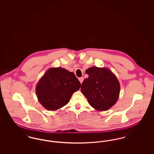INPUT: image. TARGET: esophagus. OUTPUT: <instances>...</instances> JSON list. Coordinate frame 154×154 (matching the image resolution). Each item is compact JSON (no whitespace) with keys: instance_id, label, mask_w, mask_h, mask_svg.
Masks as SVG:
<instances>
[{"instance_id":"esophagus-1","label":"esophagus","mask_w":154,"mask_h":154,"mask_svg":"<svg viewBox=\"0 0 154 154\" xmlns=\"http://www.w3.org/2000/svg\"><path fill=\"white\" fill-rule=\"evenodd\" d=\"M79 80L80 81V82H81V84H82V81L84 80V78L83 77H80V78H79Z\"/></svg>"}]
</instances>
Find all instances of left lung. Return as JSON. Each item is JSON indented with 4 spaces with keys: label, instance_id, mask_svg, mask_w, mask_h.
<instances>
[{
    "label": "left lung",
    "instance_id": "8db88e82",
    "mask_svg": "<svg viewBox=\"0 0 154 154\" xmlns=\"http://www.w3.org/2000/svg\"><path fill=\"white\" fill-rule=\"evenodd\" d=\"M85 73L89 77L83 81L81 91L89 104L99 111L109 110L117 101L120 85L109 69L92 67Z\"/></svg>",
    "mask_w": 154,
    "mask_h": 154
}]
</instances>
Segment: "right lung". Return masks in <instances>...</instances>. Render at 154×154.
I'll use <instances>...</instances> for the list:
<instances>
[{"instance_id":"1","label":"right lung","mask_w":154,"mask_h":154,"mask_svg":"<svg viewBox=\"0 0 154 154\" xmlns=\"http://www.w3.org/2000/svg\"><path fill=\"white\" fill-rule=\"evenodd\" d=\"M80 86V82L73 72L61 67L51 68L38 81L36 95L47 110L54 111L67 104Z\"/></svg>"}]
</instances>
